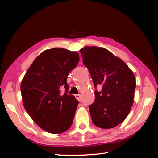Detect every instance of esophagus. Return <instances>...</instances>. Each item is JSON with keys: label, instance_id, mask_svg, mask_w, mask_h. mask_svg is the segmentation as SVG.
I'll return each instance as SVG.
<instances>
[{"label": "esophagus", "instance_id": "34e87169", "mask_svg": "<svg viewBox=\"0 0 158 158\" xmlns=\"http://www.w3.org/2000/svg\"><path fill=\"white\" fill-rule=\"evenodd\" d=\"M75 98L77 100L79 101H81V95H78V94H76L75 95Z\"/></svg>", "mask_w": 158, "mask_h": 158}]
</instances>
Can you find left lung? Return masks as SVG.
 Masks as SVG:
<instances>
[{
  "mask_svg": "<svg viewBox=\"0 0 158 158\" xmlns=\"http://www.w3.org/2000/svg\"><path fill=\"white\" fill-rule=\"evenodd\" d=\"M79 51L94 86H102L89 106L93 124L103 129L116 127L124 121L133 105L135 77L123 60L107 49L85 47Z\"/></svg>",
  "mask_w": 158,
  "mask_h": 158,
  "instance_id": "1",
  "label": "left lung"
}]
</instances>
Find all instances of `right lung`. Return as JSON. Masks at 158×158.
I'll list each match as a JSON object with an SVG mask.
<instances>
[{"mask_svg":"<svg viewBox=\"0 0 158 158\" xmlns=\"http://www.w3.org/2000/svg\"><path fill=\"white\" fill-rule=\"evenodd\" d=\"M79 55L65 49L41 53L26 72L21 84L23 106L33 121L47 132L59 134L73 124L79 101L68 95L69 72L76 68ZM65 89V93L61 89Z\"/></svg>","mask_w":158,"mask_h":158,"instance_id":"obj_1","label":"right lung"}]
</instances>
